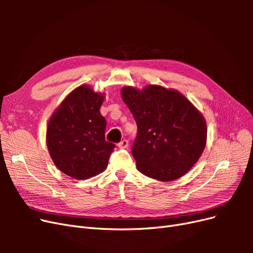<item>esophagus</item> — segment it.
<instances>
[{
	"instance_id": "esophagus-1",
	"label": "esophagus",
	"mask_w": 253,
	"mask_h": 253,
	"mask_svg": "<svg viewBox=\"0 0 253 253\" xmlns=\"http://www.w3.org/2000/svg\"><path fill=\"white\" fill-rule=\"evenodd\" d=\"M118 147H119L120 149H126V148H127V147H128V141H127L126 139L121 140V141L118 143Z\"/></svg>"
}]
</instances>
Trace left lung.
<instances>
[{"mask_svg":"<svg viewBox=\"0 0 253 253\" xmlns=\"http://www.w3.org/2000/svg\"><path fill=\"white\" fill-rule=\"evenodd\" d=\"M121 97L137 125L132 154L138 171L162 181L185 175L206 147L202 113L179 91L159 85L125 86Z\"/></svg>","mask_w":253,"mask_h":253,"instance_id":"8db88e82","label":"left lung"}]
</instances>
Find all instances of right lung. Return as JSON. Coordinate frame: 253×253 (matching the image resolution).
<instances>
[{
    "label": "right lung",
    "mask_w": 253,
    "mask_h": 253,
    "mask_svg": "<svg viewBox=\"0 0 253 253\" xmlns=\"http://www.w3.org/2000/svg\"><path fill=\"white\" fill-rule=\"evenodd\" d=\"M104 96L89 85L68 94L49 119L46 143L53 164L75 179H87L108 167L115 144L105 140L100 114Z\"/></svg>",
    "instance_id": "1"
}]
</instances>
